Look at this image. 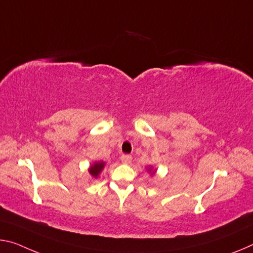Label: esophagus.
Returning a JSON list of instances; mask_svg holds the SVG:
<instances>
[{"label":"esophagus","instance_id":"34e87169","mask_svg":"<svg viewBox=\"0 0 253 253\" xmlns=\"http://www.w3.org/2000/svg\"><path fill=\"white\" fill-rule=\"evenodd\" d=\"M131 159H133V158H131V155H129V154H123L122 156H120V160H122V162L125 163V164L130 163Z\"/></svg>","mask_w":253,"mask_h":253}]
</instances>
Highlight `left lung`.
Returning a JSON list of instances; mask_svg holds the SVG:
<instances>
[{
  "mask_svg": "<svg viewBox=\"0 0 253 253\" xmlns=\"http://www.w3.org/2000/svg\"><path fill=\"white\" fill-rule=\"evenodd\" d=\"M148 171H152V170L150 169V170H148ZM153 173H154V171H153V172H152V174H153Z\"/></svg>",
  "mask_w": 253,
  "mask_h": 253,
  "instance_id": "obj_1",
  "label": "left lung"
}]
</instances>
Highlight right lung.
Segmentation results:
<instances>
[{"label":"right lung","mask_w":253,"mask_h":253,"mask_svg":"<svg viewBox=\"0 0 253 253\" xmlns=\"http://www.w3.org/2000/svg\"><path fill=\"white\" fill-rule=\"evenodd\" d=\"M103 167H105V163L103 162H97V163H94L93 166H91V168L89 169V172L91 173L92 177L97 178L100 172H101V170L103 169Z\"/></svg>","instance_id":"add662e5"}]
</instances>
